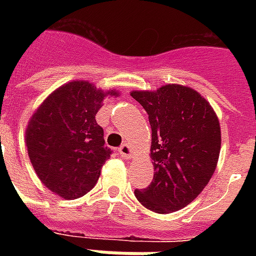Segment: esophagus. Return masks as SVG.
<instances>
[{
  "mask_svg": "<svg viewBox=\"0 0 256 256\" xmlns=\"http://www.w3.org/2000/svg\"><path fill=\"white\" fill-rule=\"evenodd\" d=\"M119 154L122 155V158L124 159H130L132 155H133V150H132V146L128 144H123L120 148H119Z\"/></svg>",
  "mask_w": 256,
  "mask_h": 256,
  "instance_id": "esophagus-1",
  "label": "esophagus"
}]
</instances>
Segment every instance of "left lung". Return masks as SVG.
I'll return each mask as SVG.
<instances>
[{"mask_svg": "<svg viewBox=\"0 0 256 256\" xmlns=\"http://www.w3.org/2000/svg\"><path fill=\"white\" fill-rule=\"evenodd\" d=\"M152 128L154 181L134 194L145 208L170 214L186 207L214 174L220 152V119L198 92L177 84L133 90Z\"/></svg>", "mask_w": 256, "mask_h": 256, "instance_id": "obj_1", "label": "left lung"}]
</instances>
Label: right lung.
I'll list each match as a JSON object with an SVG mask.
<instances>
[{
  "label": "right lung",
  "instance_id": "right-lung-1",
  "mask_svg": "<svg viewBox=\"0 0 256 256\" xmlns=\"http://www.w3.org/2000/svg\"><path fill=\"white\" fill-rule=\"evenodd\" d=\"M106 96L119 92H104L88 80L67 82L48 96L28 120L26 145L34 172L66 200L90 192L111 155L104 130L96 122Z\"/></svg>",
  "mask_w": 256,
  "mask_h": 256
}]
</instances>
